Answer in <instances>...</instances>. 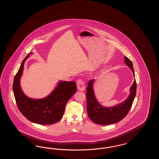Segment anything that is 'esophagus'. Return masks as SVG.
<instances>
[{
  "label": "esophagus",
  "instance_id": "obj_1",
  "mask_svg": "<svg viewBox=\"0 0 159 159\" xmlns=\"http://www.w3.org/2000/svg\"><path fill=\"white\" fill-rule=\"evenodd\" d=\"M77 88L79 90H80V91H84L85 90L84 83L82 80L79 79L77 81Z\"/></svg>",
  "mask_w": 159,
  "mask_h": 159
}]
</instances>
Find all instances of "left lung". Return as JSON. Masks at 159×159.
<instances>
[{
  "label": "left lung",
  "instance_id": "obj_1",
  "mask_svg": "<svg viewBox=\"0 0 159 159\" xmlns=\"http://www.w3.org/2000/svg\"><path fill=\"white\" fill-rule=\"evenodd\" d=\"M125 63L131 69L135 77L133 63L126 56H125ZM94 82V79L89 82L86 92L87 110L89 118L95 123L100 125H109L121 120L127 115L135 98L137 89L136 80H134L130 88V93L127 98L123 102L111 107H105L99 103L93 90Z\"/></svg>",
  "mask_w": 159,
  "mask_h": 159
}]
</instances>
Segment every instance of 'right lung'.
Segmentation results:
<instances>
[{
	"label": "right lung",
	"instance_id": "1",
	"mask_svg": "<svg viewBox=\"0 0 159 159\" xmlns=\"http://www.w3.org/2000/svg\"><path fill=\"white\" fill-rule=\"evenodd\" d=\"M29 53L14 77L13 91L17 106L22 115L29 120L42 125H52L62 118L65 106L72 96L76 92L75 82L59 81L49 94L42 99H32L23 92L20 87V78L25 61L32 55Z\"/></svg>",
	"mask_w": 159,
	"mask_h": 159
}]
</instances>
